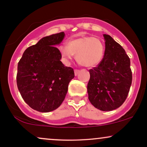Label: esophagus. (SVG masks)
Returning a JSON list of instances; mask_svg holds the SVG:
<instances>
[{
    "mask_svg": "<svg viewBox=\"0 0 147 147\" xmlns=\"http://www.w3.org/2000/svg\"><path fill=\"white\" fill-rule=\"evenodd\" d=\"M79 72V70H77V69H75V76H77V75H78Z\"/></svg>",
    "mask_w": 147,
    "mask_h": 147,
    "instance_id": "obj_1",
    "label": "esophagus"
}]
</instances>
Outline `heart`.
Returning a JSON list of instances; mask_svg holds the SVG:
<instances>
[{
    "instance_id": "b5f03b06",
    "label": "heart",
    "mask_w": 147,
    "mask_h": 147,
    "mask_svg": "<svg viewBox=\"0 0 147 147\" xmlns=\"http://www.w3.org/2000/svg\"><path fill=\"white\" fill-rule=\"evenodd\" d=\"M59 50L66 63L75 55L76 60L79 64L85 67H95L103 59L105 48L99 38L83 36L70 40L68 45H60Z\"/></svg>"
}]
</instances>
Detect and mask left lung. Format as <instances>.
I'll return each instance as SVG.
<instances>
[{
    "mask_svg": "<svg viewBox=\"0 0 147 147\" xmlns=\"http://www.w3.org/2000/svg\"><path fill=\"white\" fill-rule=\"evenodd\" d=\"M105 51L102 61L89 70L88 99L97 109L110 111L122 106L132 83L131 61L125 50L110 35L104 34Z\"/></svg>",
    "mask_w": 147,
    "mask_h": 147,
    "instance_id": "1",
    "label": "left lung"
}]
</instances>
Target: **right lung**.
<instances>
[{
  "instance_id": "1",
  "label": "right lung",
  "mask_w": 147,
  "mask_h": 147,
  "mask_svg": "<svg viewBox=\"0 0 147 147\" xmlns=\"http://www.w3.org/2000/svg\"><path fill=\"white\" fill-rule=\"evenodd\" d=\"M63 32L42 38L25 50L18 63L16 83L22 98L34 110L50 112L59 107L75 77L73 69L64 66L55 45Z\"/></svg>"
}]
</instances>
